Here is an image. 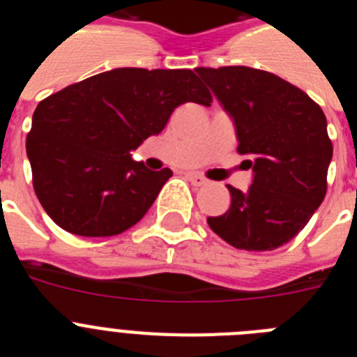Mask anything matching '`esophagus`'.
I'll return each instance as SVG.
<instances>
[{"mask_svg":"<svg viewBox=\"0 0 357 357\" xmlns=\"http://www.w3.org/2000/svg\"><path fill=\"white\" fill-rule=\"evenodd\" d=\"M185 175H188V178L191 182H193L195 185H204V184H207V178L204 175H200V173H193V172H189V173H185Z\"/></svg>","mask_w":357,"mask_h":357,"instance_id":"1","label":"esophagus"}]
</instances>
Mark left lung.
Segmentation results:
<instances>
[{"mask_svg":"<svg viewBox=\"0 0 357 357\" xmlns=\"http://www.w3.org/2000/svg\"><path fill=\"white\" fill-rule=\"evenodd\" d=\"M234 119L238 153L248 155V191L227 185L230 207L207 223L241 250L266 252L291 241L327 193L333 143L324 110L273 73L247 66L197 68Z\"/></svg>","mask_w":357,"mask_h":357,"instance_id":"1","label":"left lung"}]
</instances>
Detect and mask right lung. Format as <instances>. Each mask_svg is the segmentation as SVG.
<instances>
[{
  "label": "right lung",
  "mask_w": 357,
  "mask_h": 357,
  "mask_svg": "<svg viewBox=\"0 0 357 357\" xmlns=\"http://www.w3.org/2000/svg\"><path fill=\"white\" fill-rule=\"evenodd\" d=\"M213 103L191 69L118 68L52 94L26 135L40 206L71 234L107 238L148 213L172 169L151 172L130 151L162 132L182 103Z\"/></svg>",
  "instance_id": "right-lung-1"
}]
</instances>
